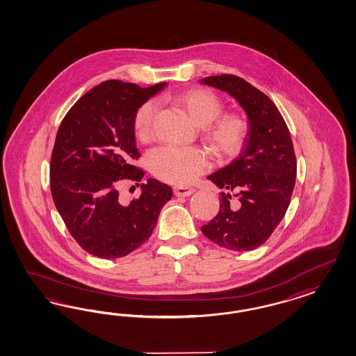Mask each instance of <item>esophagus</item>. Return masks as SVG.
<instances>
[{
    "label": "esophagus",
    "mask_w": 356,
    "mask_h": 356,
    "mask_svg": "<svg viewBox=\"0 0 356 356\" xmlns=\"http://www.w3.org/2000/svg\"><path fill=\"white\" fill-rule=\"evenodd\" d=\"M193 193V188H188V186H176L175 188V195L176 197H188V195Z\"/></svg>",
    "instance_id": "1"
}]
</instances>
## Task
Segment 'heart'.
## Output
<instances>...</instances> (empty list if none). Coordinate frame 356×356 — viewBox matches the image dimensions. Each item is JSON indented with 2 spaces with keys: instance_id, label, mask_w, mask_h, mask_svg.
Wrapping results in <instances>:
<instances>
[{
  "instance_id": "1",
  "label": "heart",
  "mask_w": 356,
  "mask_h": 356,
  "mask_svg": "<svg viewBox=\"0 0 356 356\" xmlns=\"http://www.w3.org/2000/svg\"><path fill=\"white\" fill-rule=\"evenodd\" d=\"M171 99L193 124L204 127L205 140L218 156H235L243 149L248 137V120L234 111L220 113L222 103L214 92L206 88H189ZM155 111V102L149 100L134 115L133 128L142 142L151 138ZM146 163L155 177L179 185L192 183L209 168L205 151L198 147H156L147 154Z\"/></svg>"
}]
</instances>
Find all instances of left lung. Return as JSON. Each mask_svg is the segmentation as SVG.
Instances as JSON below:
<instances>
[{
	"label": "left lung",
	"mask_w": 356,
	"mask_h": 356,
	"mask_svg": "<svg viewBox=\"0 0 356 356\" xmlns=\"http://www.w3.org/2000/svg\"><path fill=\"white\" fill-rule=\"evenodd\" d=\"M201 83L235 97L248 116L247 140L234 162L207 179L226 189L220 209L202 234L235 252L262 245L286 214L296 179L290 130L277 106L245 79L232 74L206 76ZM231 193L237 197L229 206Z\"/></svg>",
	"instance_id": "obj_1"
}]
</instances>
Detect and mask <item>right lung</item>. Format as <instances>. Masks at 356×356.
Segmentation results:
<instances>
[{"instance_id": "add662e5", "label": "right lung", "mask_w": 356, "mask_h": 356, "mask_svg": "<svg viewBox=\"0 0 356 356\" xmlns=\"http://www.w3.org/2000/svg\"><path fill=\"white\" fill-rule=\"evenodd\" d=\"M165 85L106 81L69 109L57 131L49 167L54 205L76 243L99 259L140 248L172 197L171 186L155 179L140 185L129 205L120 202L118 191L122 180L140 183L145 175L134 165L140 152L133 119Z\"/></svg>"}]
</instances>
